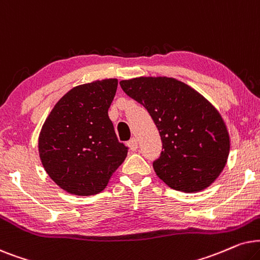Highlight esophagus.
Listing matches in <instances>:
<instances>
[{
    "label": "esophagus",
    "mask_w": 260,
    "mask_h": 260,
    "mask_svg": "<svg viewBox=\"0 0 260 260\" xmlns=\"http://www.w3.org/2000/svg\"><path fill=\"white\" fill-rule=\"evenodd\" d=\"M127 145H128V147H129L132 151L138 150V140L136 139V138H133V139H131L129 141H128Z\"/></svg>",
    "instance_id": "34e87169"
}]
</instances>
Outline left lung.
I'll use <instances>...</instances> for the list:
<instances>
[{
    "instance_id": "obj_1",
    "label": "left lung",
    "mask_w": 260,
    "mask_h": 260,
    "mask_svg": "<svg viewBox=\"0 0 260 260\" xmlns=\"http://www.w3.org/2000/svg\"><path fill=\"white\" fill-rule=\"evenodd\" d=\"M120 85L147 109L160 134L162 151L153 161L158 177L183 192L212 184L226 165L231 146L224 121L212 103L175 78L139 77Z\"/></svg>"
}]
</instances>
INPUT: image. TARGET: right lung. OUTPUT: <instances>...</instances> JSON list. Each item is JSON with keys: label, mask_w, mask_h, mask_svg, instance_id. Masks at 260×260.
<instances>
[{"label": "right lung", "mask_w": 260, "mask_h": 260, "mask_svg": "<svg viewBox=\"0 0 260 260\" xmlns=\"http://www.w3.org/2000/svg\"><path fill=\"white\" fill-rule=\"evenodd\" d=\"M117 88L109 78L72 88L55 103L39 136V155L47 175L78 196L101 192L127 157L108 116Z\"/></svg>", "instance_id": "add662e5"}]
</instances>
